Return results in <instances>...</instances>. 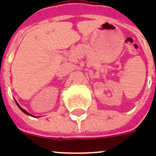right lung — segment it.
Here are the masks:
<instances>
[{"instance_id":"1","label":"right lung","mask_w":156,"mask_h":156,"mask_svg":"<svg viewBox=\"0 0 156 156\" xmlns=\"http://www.w3.org/2000/svg\"><path fill=\"white\" fill-rule=\"evenodd\" d=\"M16 105H17V106H18V107H19V108H20V110H21L22 112H24L25 114H27V115H30V116H34V115H31V114H30V113H29L28 112H27V111H26V110H25L24 108H22L21 106L19 105V103H18L17 101H16ZM35 117H36V116H35Z\"/></svg>"}]
</instances>
